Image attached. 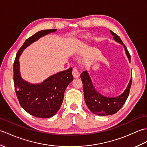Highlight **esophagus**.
Returning a JSON list of instances; mask_svg holds the SVG:
<instances>
[{
  "label": "esophagus",
  "instance_id": "34e87169",
  "mask_svg": "<svg viewBox=\"0 0 147 147\" xmlns=\"http://www.w3.org/2000/svg\"><path fill=\"white\" fill-rule=\"evenodd\" d=\"M73 76L74 78H79L80 76L79 71L76 67H74L73 69Z\"/></svg>",
  "mask_w": 147,
  "mask_h": 147
}]
</instances>
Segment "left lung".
Masks as SVG:
<instances>
[{"label": "left lung", "mask_w": 147, "mask_h": 147, "mask_svg": "<svg viewBox=\"0 0 147 147\" xmlns=\"http://www.w3.org/2000/svg\"><path fill=\"white\" fill-rule=\"evenodd\" d=\"M111 33L113 36V38L115 42L123 45L126 54L129 61H131V56L126 47L125 45L122 42L120 37L116 34L111 31ZM81 79L82 80L83 86V92L85 101L87 107L93 114L98 115H109L115 114L123 107L124 103L128 97L129 90L132 83V76L126 89L119 96L115 97H107L103 96L95 90L93 86L92 80L89 74L85 71L81 74Z\"/></svg>", "instance_id": "left-lung-1"}]
</instances>
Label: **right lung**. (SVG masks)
<instances>
[{"label":"right lung","mask_w":147,"mask_h":147,"mask_svg":"<svg viewBox=\"0 0 147 147\" xmlns=\"http://www.w3.org/2000/svg\"><path fill=\"white\" fill-rule=\"evenodd\" d=\"M56 31L57 29L42 30L30 36L18 51L14 62V84L19 102L28 113L39 118L51 117L59 110L65 90L73 80L72 67L50 76L41 83L32 84L22 79L19 58L28 46Z\"/></svg>","instance_id":"1"}]
</instances>
